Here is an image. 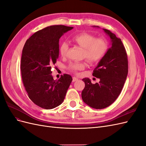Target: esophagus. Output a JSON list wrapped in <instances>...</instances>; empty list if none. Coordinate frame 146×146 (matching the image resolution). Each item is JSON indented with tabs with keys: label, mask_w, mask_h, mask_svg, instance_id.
<instances>
[{
	"label": "esophagus",
	"mask_w": 146,
	"mask_h": 146,
	"mask_svg": "<svg viewBox=\"0 0 146 146\" xmlns=\"http://www.w3.org/2000/svg\"><path fill=\"white\" fill-rule=\"evenodd\" d=\"M77 80H78V78H77L76 77H73V78H72V82H76Z\"/></svg>",
	"instance_id": "1"
}]
</instances>
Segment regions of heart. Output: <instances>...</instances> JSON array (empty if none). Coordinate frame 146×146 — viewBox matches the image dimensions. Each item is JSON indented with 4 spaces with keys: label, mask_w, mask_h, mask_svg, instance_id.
<instances>
[{
    "label": "heart",
    "mask_w": 146,
    "mask_h": 146,
    "mask_svg": "<svg viewBox=\"0 0 146 146\" xmlns=\"http://www.w3.org/2000/svg\"><path fill=\"white\" fill-rule=\"evenodd\" d=\"M72 41L84 48L83 56L91 64L99 62L107 51L108 44L103 38H96L94 36L88 33H81L75 35ZM69 48L67 42H63L60 48V54L62 56L66 55ZM85 64L80 62L70 63L69 69L74 72H78L85 69Z\"/></svg>",
    "instance_id": "obj_1"
}]
</instances>
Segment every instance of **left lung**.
I'll return each mask as SVG.
<instances>
[{"label": "left lung", "mask_w": 146, "mask_h": 146, "mask_svg": "<svg viewBox=\"0 0 146 146\" xmlns=\"http://www.w3.org/2000/svg\"><path fill=\"white\" fill-rule=\"evenodd\" d=\"M99 28V26H93ZM110 39L111 47L94 69L92 76L100 79L92 84L90 78L82 80L85 86L82 98L86 105L95 109H103L111 105L120 94L128 74V60L121 39L110 30L103 29Z\"/></svg>", "instance_id": "1"}]
</instances>
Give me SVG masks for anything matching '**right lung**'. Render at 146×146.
Returning <instances> with one entry per match:
<instances>
[{"mask_svg": "<svg viewBox=\"0 0 146 146\" xmlns=\"http://www.w3.org/2000/svg\"><path fill=\"white\" fill-rule=\"evenodd\" d=\"M72 27L52 25L39 30L25 42L21 70L29 98L36 105L50 110L63 103L72 81L69 74L54 80L51 68L59 56V39Z\"/></svg>", "mask_w": 146, "mask_h": 146, "instance_id": "add662e5", "label": "right lung"}]
</instances>
